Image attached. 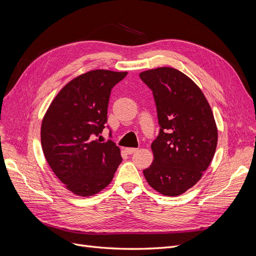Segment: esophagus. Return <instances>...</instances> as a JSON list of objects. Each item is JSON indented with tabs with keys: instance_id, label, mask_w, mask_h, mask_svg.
Wrapping results in <instances>:
<instances>
[{
	"instance_id": "34e87169",
	"label": "esophagus",
	"mask_w": 256,
	"mask_h": 256,
	"mask_svg": "<svg viewBox=\"0 0 256 256\" xmlns=\"http://www.w3.org/2000/svg\"><path fill=\"white\" fill-rule=\"evenodd\" d=\"M137 151H138V149H136V148H126V152L128 154H133V153H135Z\"/></svg>"
}]
</instances>
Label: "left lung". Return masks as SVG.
Here are the masks:
<instances>
[{
	"mask_svg": "<svg viewBox=\"0 0 256 256\" xmlns=\"http://www.w3.org/2000/svg\"><path fill=\"white\" fill-rule=\"evenodd\" d=\"M152 90L160 133L154 160L144 176L164 196H176L198 183L216 151L218 132L208 102L180 71L162 67L139 74Z\"/></svg>",
	"mask_w": 256,
	"mask_h": 256,
	"instance_id": "8db88e82",
	"label": "left lung"
}]
</instances>
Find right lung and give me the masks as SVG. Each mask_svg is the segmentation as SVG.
I'll use <instances>...</instances> for the list:
<instances>
[{"label":"right lung","instance_id":"obj_1","mask_svg":"<svg viewBox=\"0 0 256 256\" xmlns=\"http://www.w3.org/2000/svg\"><path fill=\"white\" fill-rule=\"evenodd\" d=\"M126 74L110 70L82 74L60 90L42 120L44 158L60 182L78 196L101 192L122 162L112 139L101 142L96 137L107 122L112 89Z\"/></svg>","mask_w":256,"mask_h":256}]
</instances>
